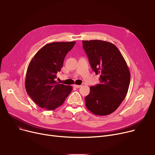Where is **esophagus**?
<instances>
[{
    "label": "esophagus",
    "instance_id": "esophagus-1",
    "mask_svg": "<svg viewBox=\"0 0 155 155\" xmlns=\"http://www.w3.org/2000/svg\"><path fill=\"white\" fill-rule=\"evenodd\" d=\"M73 87H74L75 88H80V87H82V85H73Z\"/></svg>",
    "mask_w": 155,
    "mask_h": 155
}]
</instances>
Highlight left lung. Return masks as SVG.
Segmentation results:
<instances>
[{
	"label": "left lung",
	"mask_w": 155,
	"mask_h": 155,
	"mask_svg": "<svg viewBox=\"0 0 155 155\" xmlns=\"http://www.w3.org/2000/svg\"><path fill=\"white\" fill-rule=\"evenodd\" d=\"M92 69L100 74V84L90 87L85 98L87 108L98 116L114 112L126 96L131 74L118 48L101 40L82 41Z\"/></svg>",
	"instance_id": "8db88e82"
}]
</instances>
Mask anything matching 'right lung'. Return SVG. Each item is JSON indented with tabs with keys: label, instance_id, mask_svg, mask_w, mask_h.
I'll list each match as a JSON object with an SVG mask.
<instances>
[{
	"label": "right lung",
	"instance_id": "obj_1",
	"mask_svg": "<svg viewBox=\"0 0 155 155\" xmlns=\"http://www.w3.org/2000/svg\"><path fill=\"white\" fill-rule=\"evenodd\" d=\"M75 41L54 42L44 46L30 61L26 76V90L39 107L53 110L61 105L72 87L55 81L65 56Z\"/></svg>",
	"mask_w": 155,
	"mask_h": 155
}]
</instances>
